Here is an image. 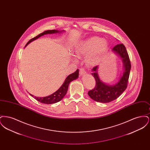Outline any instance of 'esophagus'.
<instances>
[{
  "label": "esophagus",
  "mask_w": 150,
  "mask_h": 150,
  "mask_svg": "<svg viewBox=\"0 0 150 150\" xmlns=\"http://www.w3.org/2000/svg\"><path fill=\"white\" fill-rule=\"evenodd\" d=\"M79 74L80 75H83L84 74H86V70L84 69V68L83 67H81L80 69V71H79Z\"/></svg>",
  "instance_id": "1"
}]
</instances>
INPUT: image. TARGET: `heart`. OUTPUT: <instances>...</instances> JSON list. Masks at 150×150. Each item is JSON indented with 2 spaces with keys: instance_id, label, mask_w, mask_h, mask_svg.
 <instances>
[{
  "instance_id": "b5f03b06",
  "label": "heart",
  "mask_w": 150,
  "mask_h": 150,
  "mask_svg": "<svg viewBox=\"0 0 150 150\" xmlns=\"http://www.w3.org/2000/svg\"><path fill=\"white\" fill-rule=\"evenodd\" d=\"M108 50V43L105 39L100 37L93 36L77 43L74 48V53L76 57L86 56V61L89 65H94L99 63ZM74 62L78 59L72 57Z\"/></svg>"
}]
</instances>
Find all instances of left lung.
I'll use <instances>...</instances> for the list:
<instances>
[{
  "label": "left lung",
  "instance_id": "left-lung-1",
  "mask_svg": "<svg viewBox=\"0 0 150 150\" xmlns=\"http://www.w3.org/2000/svg\"><path fill=\"white\" fill-rule=\"evenodd\" d=\"M112 50L121 57L123 62L124 72L119 81L114 86H108L100 80L97 74L98 66L94 67L92 71L96 80V86L92 90L88 92L89 96L92 100L102 102L108 103L118 98L127 89L129 77L131 69V64L128 53L123 44L115 45Z\"/></svg>",
  "mask_w": 150,
  "mask_h": 150
}]
</instances>
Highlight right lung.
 I'll use <instances>...</instances> for the list:
<instances>
[{
  "mask_svg": "<svg viewBox=\"0 0 150 150\" xmlns=\"http://www.w3.org/2000/svg\"><path fill=\"white\" fill-rule=\"evenodd\" d=\"M59 31H58L57 30H47V31H45L44 32H43L42 33L39 34L38 35L36 36L35 37L32 38L31 39H30L29 42L26 44L25 47L26 45H28L29 43H31V42L35 40L36 39H37L38 38H39V37L45 35V34H54V33H59ZM79 69H78L74 73H72L71 74H70V75H69L64 80V84L62 85V86L59 88V89H58L56 92H54L53 94H52L50 96H48L47 97H37L35 96H34L33 95L30 94L32 97H34V98L37 100L38 101L44 103V104H52V103H57L58 102L60 101L64 97V96L66 94L67 90H68V87L70 83V82L78 78L79 76Z\"/></svg>",
  "mask_w": 150,
  "mask_h": 150,
  "instance_id": "add662e5",
  "label": "right lung"
}]
</instances>
